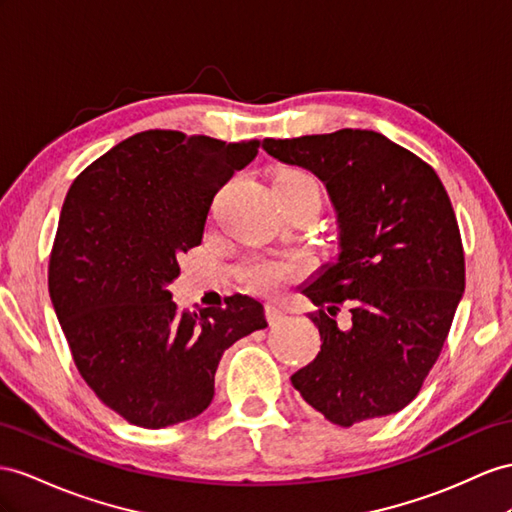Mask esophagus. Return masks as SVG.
Returning <instances> with one entry per match:
<instances>
[{"label":"esophagus","mask_w":512,"mask_h":512,"mask_svg":"<svg viewBox=\"0 0 512 512\" xmlns=\"http://www.w3.org/2000/svg\"><path fill=\"white\" fill-rule=\"evenodd\" d=\"M283 316H285V311H283L279 305H274V303H268V305H266V318H268V324H277V322H281V320H283Z\"/></svg>","instance_id":"obj_1"}]
</instances>
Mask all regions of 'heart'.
I'll use <instances>...</instances> for the list:
<instances>
[{
  "instance_id": "b5f03b06",
  "label": "heart",
  "mask_w": 512,
  "mask_h": 512,
  "mask_svg": "<svg viewBox=\"0 0 512 512\" xmlns=\"http://www.w3.org/2000/svg\"><path fill=\"white\" fill-rule=\"evenodd\" d=\"M274 192L285 201L313 199L320 201V183L307 170L285 168L274 177ZM307 270V259L298 253L292 255H264L253 259L244 268V281L255 292H277L292 283Z\"/></svg>"
}]
</instances>
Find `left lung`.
<instances>
[{
	"mask_svg": "<svg viewBox=\"0 0 512 512\" xmlns=\"http://www.w3.org/2000/svg\"><path fill=\"white\" fill-rule=\"evenodd\" d=\"M264 149L311 170L337 214L339 255L305 296L322 346L292 376L337 426L402 411L437 363L465 292V255L450 196L432 166L370 129L274 140ZM353 313L342 332L334 316Z\"/></svg>",
	"mask_w": 512,
	"mask_h": 512,
	"instance_id": "left-lung-1",
	"label": "left lung"
}]
</instances>
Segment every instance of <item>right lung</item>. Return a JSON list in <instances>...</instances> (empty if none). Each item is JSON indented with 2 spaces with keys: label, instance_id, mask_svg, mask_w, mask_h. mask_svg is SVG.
<instances>
[{
  "label": "right lung",
  "instance_id": "1",
  "mask_svg": "<svg viewBox=\"0 0 512 512\" xmlns=\"http://www.w3.org/2000/svg\"><path fill=\"white\" fill-rule=\"evenodd\" d=\"M259 140L222 142L149 129L112 147L73 181L49 255V296L88 387L129 424L166 428L214 398L222 352L266 329L264 307L179 311L168 283L199 246L209 205Z\"/></svg>",
  "mask_w": 512,
  "mask_h": 512
}]
</instances>
